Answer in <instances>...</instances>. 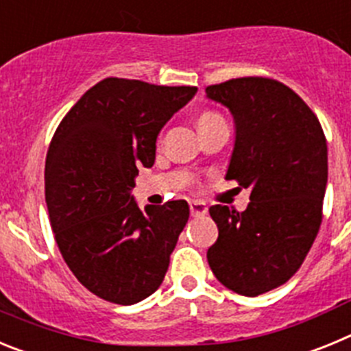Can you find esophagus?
<instances>
[{
	"label": "esophagus",
	"mask_w": 351,
	"mask_h": 351,
	"mask_svg": "<svg viewBox=\"0 0 351 351\" xmlns=\"http://www.w3.org/2000/svg\"><path fill=\"white\" fill-rule=\"evenodd\" d=\"M190 213H191V216H193V218H200V216H206V214H207L206 204L193 200V202H190Z\"/></svg>",
	"instance_id": "34e87169"
}]
</instances>
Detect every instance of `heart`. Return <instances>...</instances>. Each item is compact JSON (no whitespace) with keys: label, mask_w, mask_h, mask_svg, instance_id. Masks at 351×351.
<instances>
[{"label":"heart","mask_w":351,"mask_h":351,"mask_svg":"<svg viewBox=\"0 0 351 351\" xmlns=\"http://www.w3.org/2000/svg\"><path fill=\"white\" fill-rule=\"evenodd\" d=\"M216 119H223V117L219 114L213 112V110H206V112H202L200 117H198V128H202L204 125H209V123H213Z\"/></svg>","instance_id":"b5f03b06"}]
</instances>
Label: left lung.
I'll return each instance as SVG.
<instances>
[{
	"instance_id": "8db88e82",
	"label": "left lung",
	"mask_w": 351,
	"mask_h": 351,
	"mask_svg": "<svg viewBox=\"0 0 351 351\" xmlns=\"http://www.w3.org/2000/svg\"><path fill=\"white\" fill-rule=\"evenodd\" d=\"M230 108L235 145L226 179L251 188L247 209L213 206L218 241L210 271L228 290L256 297L299 271L324 218L327 141L306 101L269 77H241L206 88Z\"/></svg>"
}]
</instances>
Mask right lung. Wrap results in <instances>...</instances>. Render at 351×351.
<instances>
[{"mask_svg":"<svg viewBox=\"0 0 351 351\" xmlns=\"http://www.w3.org/2000/svg\"><path fill=\"white\" fill-rule=\"evenodd\" d=\"M197 93L108 77L63 117L45 160V202L54 239L80 285L130 306L158 290L190 218L186 200L141 209L130 191L153 167L156 137Z\"/></svg>","mask_w":351,"mask_h":351,"instance_id":"add662e5","label":"right lung"}]
</instances>
